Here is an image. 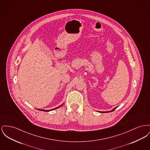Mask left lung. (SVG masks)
Returning a JSON list of instances; mask_svg holds the SVG:
<instances>
[{
  "mask_svg": "<svg viewBox=\"0 0 150 150\" xmlns=\"http://www.w3.org/2000/svg\"><path fill=\"white\" fill-rule=\"evenodd\" d=\"M115 109H116V108H114V109H113L112 110H111V111H110V112H101V113H105V112L107 113V112H113V111H114V110H115Z\"/></svg>",
  "mask_w": 150,
  "mask_h": 150,
  "instance_id": "obj_1",
  "label": "left lung"
}]
</instances>
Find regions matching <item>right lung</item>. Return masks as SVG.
Wrapping results in <instances>:
<instances>
[{"instance_id":"obj_1","label":"right lung","mask_w":150,"mask_h":150,"mask_svg":"<svg viewBox=\"0 0 150 150\" xmlns=\"http://www.w3.org/2000/svg\"><path fill=\"white\" fill-rule=\"evenodd\" d=\"M60 106H61V105L59 106V107H60ZM59 107H57V108H55V109H57V108H58ZM38 110H42V111H44V112H49V111H50V110H43V109H38Z\"/></svg>"}]
</instances>
